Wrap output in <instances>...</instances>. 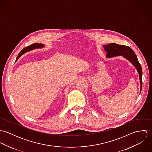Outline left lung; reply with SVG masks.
<instances>
[{
	"instance_id": "8db88e82",
	"label": "left lung",
	"mask_w": 152,
	"mask_h": 152,
	"mask_svg": "<svg viewBox=\"0 0 152 152\" xmlns=\"http://www.w3.org/2000/svg\"><path fill=\"white\" fill-rule=\"evenodd\" d=\"M103 47L104 50L107 52V57L110 58L113 57L122 56L128 61H129L133 65L135 66L139 75L140 93L142 88V69L141 65L140 64L137 60V57L133 50L128 46L115 43H110L107 45H104Z\"/></svg>"
}]
</instances>
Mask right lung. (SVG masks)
Instances as JSON below:
<instances>
[{
	"mask_svg": "<svg viewBox=\"0 0 152 152\" xmlns=\"http://www.w3.org/2000/svg\"><path fill=\"white\" fill-rule=\"evenodd\" d=\"M44 47V45L43 44H39V43H34L28 46V47H26L25 48H24L22 51L19 53V54H18L17 58H16V61H17L19 58L22 56V55L23 54H24L25 53L27 52V51H31V50H34V49H36V48H43ZM15 61V62H16Z\"/></svg>",
	"mask_w": 152,
	"mask_h": 152,
	"instance_id": "obj_1",
	"label": "right lung"
}]
</instances>
